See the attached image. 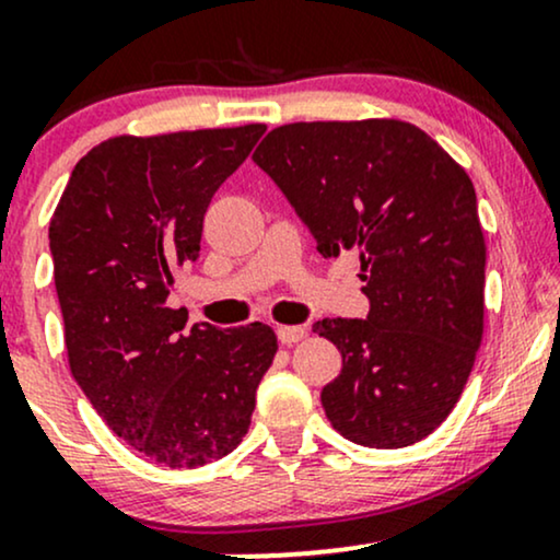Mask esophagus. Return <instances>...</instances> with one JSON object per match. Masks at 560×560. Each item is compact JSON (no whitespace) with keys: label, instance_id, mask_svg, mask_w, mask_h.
Wrapping results in <instances>:
<instances>
[{"label":"esophagus","instance_id":"1","mask_svg":"<svg viewBox=\"0 0 560 560\" xmlns=\"http://www.w3.org/2000/svg\"><path fill=\"white\" fill-rule=\"evenodd\" d=\"M276 334H279L281 345H294V342H300L307 331H305V326H279Z\"/></svg>","mask_w":560,"mask_h":560}]
</instances>
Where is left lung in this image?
Here are the masks:
<instances>
[{"mask_svg": "<svg viewBox=\"0 0 560 560\" xmlns=\"http://www.w3.org/2000/svg\"><path fill=\"white\" fill-rule=\"evenodd\" d=\"M318 253L361 255L365 318L313 324L342 352L326 419L363 447H408L458 402L485 331V234L471 178L402 120L279 126L255 150Z\"/></svg>", "mask_w": 560, "mask_h": 560, "instance_id": "obj_1", "label": "left lung"}]
</instances>
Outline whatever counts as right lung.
Returning <instances> with one entry per match:
<instances>
[{"label": "right lung", "mask_w": 560, "mask_h": 560, "mask_svg": "<svg viewBox=\"0 0 560 560\" xmlns=\"http://www.w3.org/2000/svg\"><path fill=\"white\" fill-rule=\"evenodd\" d=\"M266 126L115 137L75 163L49 223L70 374L102 421L155 464L197 468L247 434L276 355L266 324L218 329L168 307L221 184Z\"/></svg>", "instance_id": "obj_1"}]
</instances>
